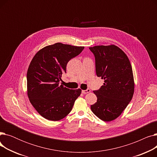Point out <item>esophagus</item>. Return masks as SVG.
<instances>
[{"mask_svg":"<svg viewBox=\"0 0 157 157\" xmlns=\"http://www.w3.org/2000/svg\"><path fill=\"white\" fill-rule=\"evenodd\" d=\"M89 92H90V90L89 88H88L85 90H82V93H83V94H88Z\"/></svg>","mask_w":157,"mask_h":157,"instance_id":"esophagus-1","label":"esophagus"}]
</instances>
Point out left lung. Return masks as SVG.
Wrapping results in <instances>:
<instances>
[{"mask_svg":"<svg viewBox=\"0 0 157 157\" xmlns=\"http://www.w3.org/2000/svg\"><path fill=\"white\" fill-rule=\"evenodd\" d=\"M89 49L95 56L97 76L104 79V85L94 91L97 101L91 109L98 118L110 121L120 116L132 98V68L126 54L117 46H95Z\"/></svg>","mask_w":157,"mask_h":157,"instance_id":"obj_1","label":"left lung"}]
</instances>
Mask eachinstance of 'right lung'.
<instances>
[{
	"instance_id": "right-lung-1",
	"label": "right lung",
	"mask_w": 157,
	"mask_h": 157,
	"mask_svg": "<svg viewBox=\"0 0 157 157\" xmlns=\"http://www.w3.org/2000/svg\"><path fill=\"white\" fill-rule=\"evenodd\" d=\"M84 46L57 43L47 46L33 58L27 71V95L39 114L59 121L71 111L81 89L70 90L60 84L68 62L83 50Z\"/></svg>"
}]
</instances>
